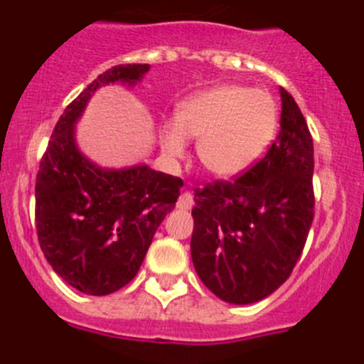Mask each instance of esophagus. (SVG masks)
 Instances as JSON below:
<instances>
[{
    "label": "esophagus",
    "instance_id": "obj_1",
    "mask_svg": "<svg viewBox=\"0 0 364 364\" xmlns=\"http://www.w3.org/2000/svg\"><path fill=\"white\" fill-rule=\"evenodd\" d=\"M193 205V196L190 192H183L178 199L179 209H192Z\"/></svg>",
    "mask_w": 364,
    "mask_h": 364
}]
</instances>
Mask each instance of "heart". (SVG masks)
Returning a JSON list of instances; mask_svg holds the SVG:
<instances>
[{"label": "heart", "instance_id": "1", "mask_svg": "<svg viewBox=\"0 0 364 364\" xmlns=\"http://www.w3.org/2000/svg\"><path fill=\"white\" fill-rule=\"evenodd\" d=\"M273 97L253 87L223 86L199 91L179 104L176 123L161 130V148L172 159L185 155V137L199 139L200 164L218 178H236L257 164L277 135Z\"/></svg>", "mask_w": 364, "mask_h": 364}]
</instances>
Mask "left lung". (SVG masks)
Listing matches in <instances>:
<instances>
[{
    "label": "left lung",
    "mask_w": 364,
    "mask_h": 364,
    "mask_svg": "<svg viewBox=\"0 0 364 364\" xmlns=\"http://www.w3.org/2000/svg\"><path fill=\"white\" fill-rule=\"evenodd\" d=\"M280 132L250 171L196 190L192 260L220 299L250 304L294 269L314 222V141L296 100L280 87Z\"/></svg>",
    "instance_id": "8db88e82"
}]
</instances>
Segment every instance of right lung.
Masks as SVG:
<instances>
[{
	"instance_id": "add662e5",
	"label": "right lung",
	"mask_w": 364,
	"mask_h": 364,
	"mask_svg": "<svg viewBox=\"0 0 364 364\" xmlns=\"http://www.w3.org/2000/svg\"><path fill=\"white\" fill-rule=\"evenodd\" d=\"M149 65L100 73L61 114L40 161L35 186L38 243L53 269L90 296H107L134 280L183 181L148 165L102 168L79 151L75 123L102 86H134Z\"/></svg>"
}]
</instances>
